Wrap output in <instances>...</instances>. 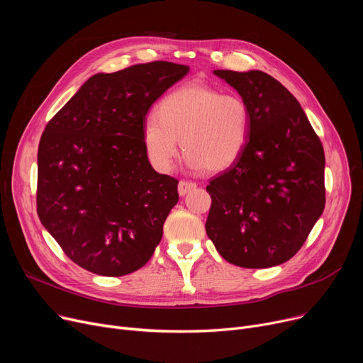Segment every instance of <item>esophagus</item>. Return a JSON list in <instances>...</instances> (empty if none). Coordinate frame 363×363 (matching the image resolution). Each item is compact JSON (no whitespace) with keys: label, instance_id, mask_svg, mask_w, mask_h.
<instances>
[{"label":"esophagus","instance_id":"34e87169","mask_svg":"<svg viewBox=\"0 0 363 363\" xmlns=\"http://www.w3.org/2000/svg\"><path fill=\"white\" fill-rule=\"evenodd\" d=\"M197 188V184L193 181H179L178 184V193L179 196H185L189 191H193V189Z\"/></svg>","mask_w":363,"mask_h":363}]
</instances>
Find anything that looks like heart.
Instances as JSON below:
<instances>
[{
  "label": "heart",
  "mask_w": 363,
  "mask_h": 363,
  "mask_svg": "<svg viewBox=\"0 0 363 363\" xmlns=\"http://www.w3.org/2000/svg\"><path fill=\"white\" fill-rule=\"evenodd\" d=\"M250 126L252 111L241 95L193 82L169 92L157 114L145 118L143 145L150 163L159 172H169L181 140L189 164L218 174L241 157Z\"/></svg>",
  "instance_id": "obj_1"
}]
</instances>
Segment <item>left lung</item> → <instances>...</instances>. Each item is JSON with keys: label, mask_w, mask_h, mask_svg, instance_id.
Wrapping results in <instances>:
<instances>
[{"label": "left lung", "mask_w": 363, "mask_h": 363, "mask_svg": "<svg viewBox=\"0 0 363 363\" xmlns=\"http://www.w3.org/2000/svg\"><path fill=\"white\" fill-rule=\"evenodd\" d=\"M247 101L250 138L241 157L206 186V233L241 268L290 260L325 207V155L294 95L260 70H215Z\"/></svg>", "instance_id": "1"}]
</instances>
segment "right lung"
<instances>
[{"label": "right lung", "instance_id": "right-lung-1", "mask_svg": "<svg viewBox=\"0 0 363 363\" xmlns=\"http://www.w3.org/2000/svg\"><path fill=\"white\" fill-rule=\"evenodd\" d=\"M170 62L97 73L47 123L38 147L36 212L65 255L103 277L150 260L178 203V179L151 167L145 114L188 73Z\"/></svg>", "mask_w": 363, "mask_h": 363}]
</instances>
